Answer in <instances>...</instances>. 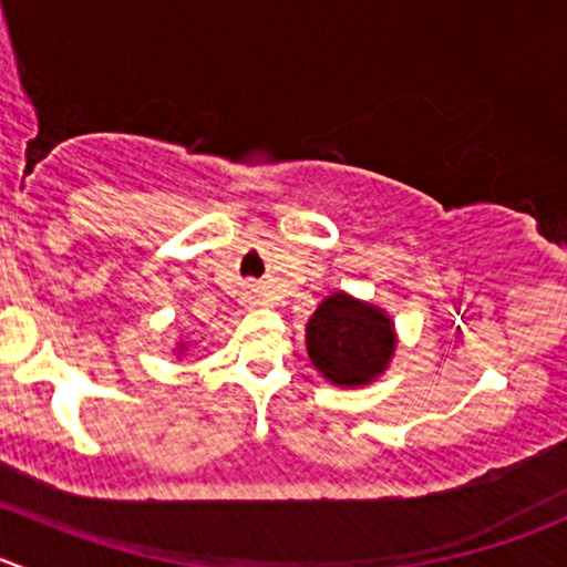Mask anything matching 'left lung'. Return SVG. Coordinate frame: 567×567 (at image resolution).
Masks as SVG:
<instances>
[{"label":"left lung","instance_id":"8db88e82","mask_svg":"<svg viewBox=\"0 0 567 567\" xmlns=\"http://www.w3.org/2000/svg\"><path fill=\"white\" fill-rule=\"evenodd\" d=\"M305 340L310 362L327 382L362 388L388 371L399 334L382 307L334 290L310 316Z\"/></svg>","mask_w":567,"mask_h":567}]
</instances>
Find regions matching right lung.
Masks as SVG:
<instances>
[{
  "instance_id": "1",
  "label": "right lung",
  "mask_w": 567,
  "mask_h": 567,
  "mask_svg": "<svg viewBox=\"0 0 567 567\" xmlns=\"http://www.w3.org/2000/svg\"><path fill=\"white\" fill-rule=\"evenodd\" d=\"M185 351H188V340H179V343H177V357L185 354Z\"/></svg>"
}]
</instances>
